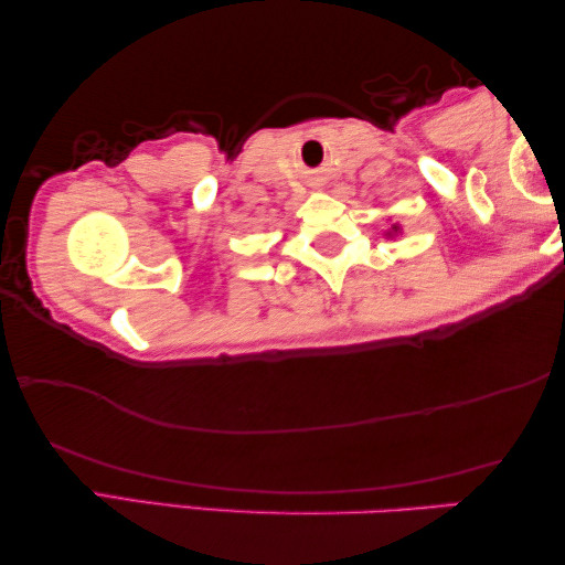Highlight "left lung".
<instances>
[{"mask_svg":"<svg viewBox=\"0 0 565 565\" xmlns=\"http://www.w3.org/2000/svg\"><path fill=\"white\" fill-rule=\"evenodd\" d=\"M401 235H403V227L397 225V222H395V225H393V227L387 230V233H385V237H391V239H393V237H401Z\"/></svg>","mask_w":565,"mask_h":565,"instance_id":"left-lung-1","label":"left lung"}]
</instances>
